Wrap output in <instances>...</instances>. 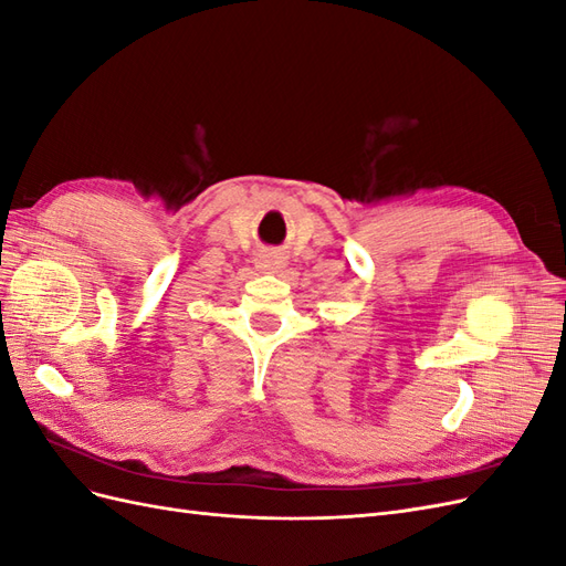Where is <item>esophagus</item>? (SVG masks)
I'll list each match as a JSON object with an SVG mask.
<instances>
[{
    "instance_id": "1",
    "label": "esophagus",
    "mask_w": 566,
    "mask_h": 566,
    "mask_svg": "<svg viewBox=\"0 0 566 566\" xmlns=\"http://www.w3.org/2000/svg\"><path fill=\"white\" fill-rule=\"evenodd\" d=\"M256 266L266 273H279L281 269H285V256L276 250H264L260 256H256Z\"/></svg>"
}]
</instances>
